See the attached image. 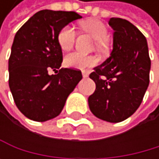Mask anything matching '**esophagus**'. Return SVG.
Masks as SVG:
<instances>
[{
	"label": "esophagus",
	"mask_w": 159,
	"mask_h": 159,
	"mask_svg": "<svg viewBox=\"0 0 159 159\" xmlns=\"http://www.w3.org/2000/svg\"><path fill=\"white\" fill-rule=\"evenodd\" d=\"M82 75H83L84 78H87V77L89 76V72L86 71V70H83V71H82Z\"/></svg>",
	"instance_id": "34e87169"
}]
</instances>
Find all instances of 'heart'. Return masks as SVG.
<instances>
[{"instance_id":"obj_1","label":"heart","mask_w":159,"mask_h":159,"mask_svg":"<svg viewBox=\"0 0 159 159\" xmlns=\"http://www.w3.org/2000/svg\"><path fill=\"white\" fill-rule=\"evenodd\" d=\"M81 27L84 31L89 33L96 41V45L101 46L102 44L109 40V31L108 28L100 21L97 20H89L81 23ZM76 32L73 27L66 25L63 27L58 33V43L59 46L64 50H70L75 42ZM96 63V59L93 56L85 55L80 52H72L66 55L65 58V65L69 68L75 69H85L89 66H93Z\"/></svg>"}]
</instances>
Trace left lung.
I'll return each mask as SVG.
<instances>
[{"label":"left lung","instance_id":"obj_1","mask_svg":"<svg viewBox=\"0 0 159 159\" xmlns=\"http://www.w3.org/2000/svg\"><path fill=\"white\" fill-rule=\"evenodd\" d=\"M114 30L111 56L89 74L96 89L89 107L99 119L121 122L138 109L150 82L151 60L145 36L129 21L111 18Z\"/></svg>","mask_w":159,"mask_h":159}]
</instances>
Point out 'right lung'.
Listing matches in <instances>:
<instances>
[{
  "instance_id": "add662e5",
  "label": "right lung",
  "mask_w": 159,
  "mask_h": 159,
  "mask_svg": "<svg viewBox=\"0 0 159 159\" xmlns=\"http://www.w3.org/2000/svg\"><path fill=\"white\" fill-rule=\"evenodd\" d=\"M81 18L73 11L45 9L17 31L8 60V83L17 108L27 118L44 122L58 116L82 79L81 70L60 69L63 53L57 39L63 27ZM49 69L57 74L49 75Z\"/></svg>"
}]
</instances>
